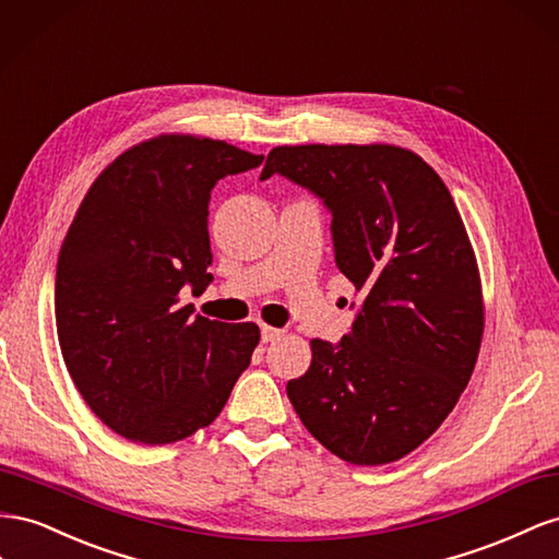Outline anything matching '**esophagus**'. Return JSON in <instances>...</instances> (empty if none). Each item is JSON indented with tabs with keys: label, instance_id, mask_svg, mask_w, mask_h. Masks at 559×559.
Returning <instances> with one entry per match:
<instances>
[{
	"label": "esophagus",
	"instance_id": "obj_1",
	"mask_svg": "<svg viewBox=\"0 0 559 559\" xmlns=\"http://www.w3.org/2000/svg\"><path fill=\"white\" fill-rule=\"evenodd\" d=\"M262 330V342L264 344H269V342H276L281 334H283V330H278V328H271V325H262L260 328Z\"/></svg>",
	"mask_w": 559,
	"mask_h": 559
}]
</instances>
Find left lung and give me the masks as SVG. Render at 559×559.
I'll return each instance as SVG.
<instances>
[{
  "label": "left lung",
  "instance_id": "left-lung-1",
  "mask_svg": "<svg viewBox=\"0 0 559 559\" xmlns=\"http://www.w3.org/2000/svg\"><path fill=\"white\" fill-rule=\"evenodd\" d=\"M274 173L323 201L334 262L362 293L348 334L311 342L290 403L332 454L391 464L448 419L480 350V274L464 222L440 175L403 147L285 145L260 180Z\"/></svg>",
  "mask_w": 559,
  "mask_h": 559
}]
</instances>
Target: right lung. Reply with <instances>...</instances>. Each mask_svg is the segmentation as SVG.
<instances>
[{"mask_svg": "<svg viewBox=\"0 0 559 559\" xmlns=\"http://www.w3.org/2000/svg\"><path fill=\"white\" fill-rule=\"evenodd\" d=\"M262 158L162 135L115 158L79 205L56 269L58 342L74 386L115 433L142 444L191 436L250 365L260 328L191 316L180 293L213 281V187Z\"/></svg>", "mask_w": 559, "mask_h": 559, "instance_id": "right-lung-1", "label": "right lung"}]
</instances>
